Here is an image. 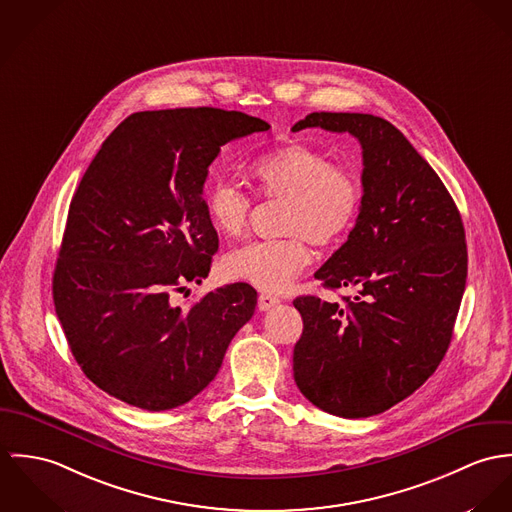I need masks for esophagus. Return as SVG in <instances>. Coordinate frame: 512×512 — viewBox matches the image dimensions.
<instances>
[{
	"mask_svg": "<svg viewBox=\"0 0 512 512\" xmlns=\"http://www.w3.org/2000/svg\"><path fill=\"white\" fill-rule=\"evenodd\" d=\"M279 302H281V298L275 296V294H267V292L259 294V310H271Z\"/></svg>",
	"mask_w": 512,
	"mask_h": 512,
	"instance_id": "esophagus-1",
	"label": "esophagus"
}]
</instances>
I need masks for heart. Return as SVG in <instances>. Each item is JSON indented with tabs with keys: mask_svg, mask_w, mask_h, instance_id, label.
I'll return each mask as SVG.
<instances>
[{
	"mask_svg": "<svg viewBox=\"0 0 512 512\" xmlns=\"http://www.w3.org/2000/svg\"><path fill=\"white\" fill-rule=\"evenodd\" d=\"M251 176L265 198H284L281 239L253 241L226 259V273L267 292H281L310 265L312 247L334 245L355 226L363 188L357 172L332 163L330 155L302 141L277 147L251 165ZM214 229L237 239L251 216V198L229 182H216L206 194Z\"/></svg>",
	"mask_w": 512,
	"mask_h": 512,
	"instance_id": "b5f03b06",
	"label": "heart"
}]
</instances>
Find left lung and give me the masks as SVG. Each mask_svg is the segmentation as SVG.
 Here are the masks:
<instances>
[{"mask_svg":"<svg viewBox=\"0 0 512 512\" xmlns=\"http://www.w3.org/2000/svg\"><path fill=\"white\" fill-rule=\"evenodd\" d=\"M351 133L363 149V202L347 241L316 271L328 302L298 296L304 330L292 369L314 406L367 418L410 397L438 369L467 279L463 222L450 192L393 123L314 112L292 131Z\"/></svg>","mask_w":512,"mask_h":512,"instance_id":"1","label":"left lung"}]
</instances>
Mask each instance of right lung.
Instances as JSON below:
<instances>
[{
  "label": "right lung",
  "instance_id": "1",
  "mask_svg": "<svg viewBox=\"0 0 512 512\" xmlns=\"http://www.w3.org/2000/svg\"><path fill=\"white\" fill-rule=\"evenodd\" d=\"M259 117L218 108L123 119L72 196L53 298L84 375L131 406L171 410L218 375L229 341L257 304L247 283L190 306L174 292L208 277L218 233L202 198L208 167Z\"/></svg>",
  "mask_w": 512,
  "mask_h": 512
}]
</instances>
